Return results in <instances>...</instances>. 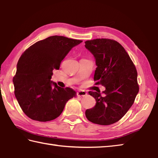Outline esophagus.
I'll use <instances>...</instances> for the list:
<instances>
[{"mask_svg": "<svg viewBox=\"0 0 158 158\" xmlns=\"http://www.w3.org/2000/svg\"><path fill=\"white\" fill-rule=\"evenodd\" d=\"M87 94L84 91H79L77 92V96H78V97H84V96H87Z\"/></svg>", "mask_w": 158, "mask_h": 158, "instance_id": "34e87169", "label": "esophagus"}]
</instances>
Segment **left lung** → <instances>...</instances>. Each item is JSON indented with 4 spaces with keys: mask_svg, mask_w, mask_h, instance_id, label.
I'll return each instance as SVG.
<instances>
[{
    "mask_svg": "<svg viewBox=\"0 0 158 158\" xmlns=\"http://www.w3.org/2000/svg\"><path fill=\"white\" fill-rule=\"evenodd\" d=\"M85 43L96 59V85L106 88L104 96L100 92H89L96 104L86 110V117L94 124L109 125L120 120L134 102L139 91L138 73L129 54L117 41L97 38Z\"/></svg>",
    "mask_w": 158,
    "mask_h": 158,
    "instance_id": "obj_1",
    "label": "left lung"
}]
</instances>
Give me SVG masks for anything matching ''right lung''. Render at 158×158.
<instances>
[{"label":"right lung","mask_w":158,"mask_h":158,"mask_svg":"<svg viewBox=\"0 0 158 158\" xmlns=\"http://www.w3.org/2000/svg\"><path fill=\"white\" fill-rule=\"evenodd\" d=\"M82 42L53 35L38 41L23 53L13 78L14 94L23 111L31 120H54L61 114L67 101L76 96L73 89L58 87L51 78L53 70L59 69L70 50Z\"/></svg>","instance_id":"right-lung-1"}]
</instances>
